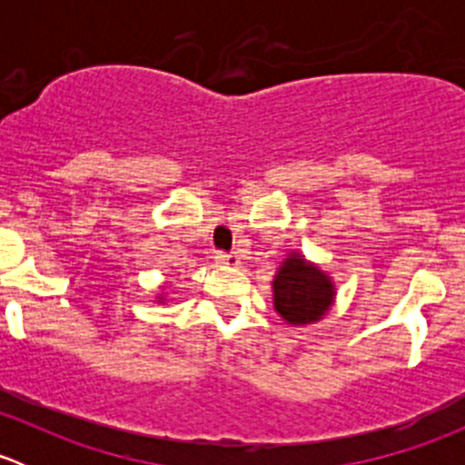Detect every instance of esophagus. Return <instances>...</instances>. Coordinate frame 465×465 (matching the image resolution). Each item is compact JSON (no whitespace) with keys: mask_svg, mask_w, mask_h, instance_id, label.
<instances>
[{"mask_svg":"<svg viewBox=\"0 0 465 465\" xmlns=\"http://www.w3.org/2000/svg\"><path fill=\"white\" fill-rule=\"evenodd\" d=\"M215 262L220 265H238V254L236 252H215Z\"/></svg>","mask_w":465,"mask_h":465,"instance_id":"34e87169","label":"esophagus"}]
</instances>
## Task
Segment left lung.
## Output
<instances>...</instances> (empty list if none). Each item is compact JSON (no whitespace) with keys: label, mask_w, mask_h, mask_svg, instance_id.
<instances>
[{"label":"left lung","mask_w":465,"mask_h":465,"mask_svg":"<svg viewBox=\"0 0 465 465\" xmlns=\"http://www.w3.org/2000/svg\"><path fill=\"white\" fill-rule=\"evenodd\" d=\"M328 276L299 256L283 262L274 279V306L290 323H311L331 308Z\"/></svg>","instance_id":"left-lung-1"}]
</instances>
